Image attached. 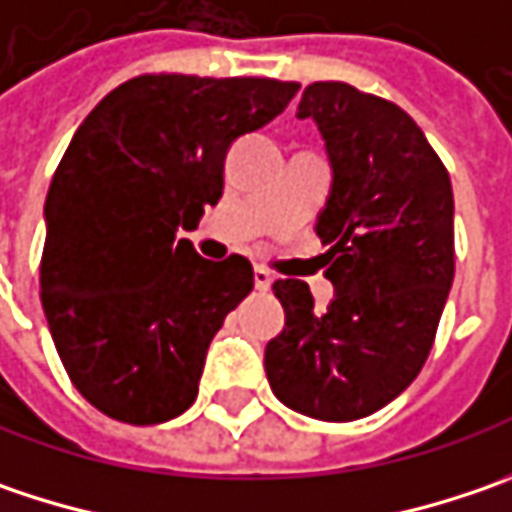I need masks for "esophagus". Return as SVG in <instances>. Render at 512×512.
Returning <instances> with one entry per match:
<instances>
[{"instance_id":"esophagus-1","label":"esophagus","mask_w":512,"mask_h":512,"mask_svg":"<svg viewBox=\"0 0 512 512\" xmlns=\"http://www.w3.org/2000/svg\"><path fill=\"white\" fill-rule=\"evenodd\" d=\"M275 283V278H272V272H266L263 266H257L255 269V289H260V292H269V286Z\"/></svg>"}]
</instances>
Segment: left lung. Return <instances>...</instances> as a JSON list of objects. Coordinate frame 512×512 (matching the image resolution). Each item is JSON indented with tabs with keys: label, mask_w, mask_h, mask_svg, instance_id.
Masks as SVG:
<instances>
[{
	"label": "left lung",
	"mask_w": 512,
	"mask_h": 512,
	"mask_svg": "<svg viewBox=\"0 0 512 512\" xmlns=\"http://www.w3.org/2000/svg\"><path fill=\"white\" fill-rule=\"evenodd\" d=\"M298 117L315 120L332 166L315 232L335 300L321 312L303 280H275L286 323L263 364L289 410L358 421L410 387L433 349L456 275L453 186L395 102L312 82Z\"/></svg>",
	"instance_id": "1"
}]
</instances>
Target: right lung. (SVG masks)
I'll list each match as a JSON object with an SVG mask.
<instances>
[{"mask_svg": "<svg viewBox=\"0 0 512 512\" xmlns=\"http://www.w3.org/2000/svg\"><path fill=\"white\" fill-rule=\"evenodd\" d=\"M298 82L143 74L82 120L45 200L39 298L88 404L148 427L197 398L209 344L255 286L252 263L203 260L197 229L223 194L229 145L272 123Z\"/></svg>", "mask_w": 512, "mask_h": 512, "instance_id": "1", "label": "right lung"}]
</instances>
